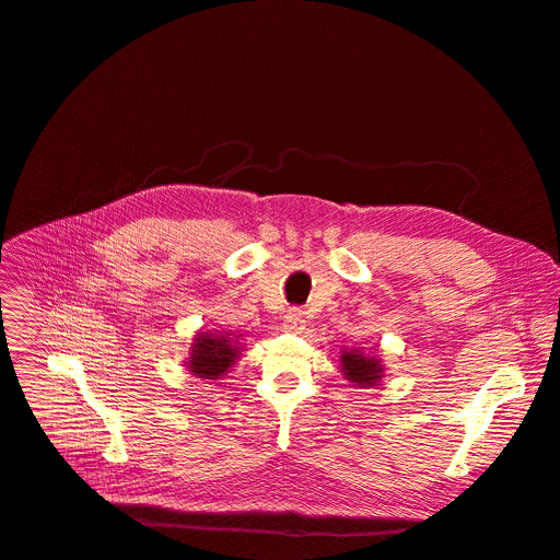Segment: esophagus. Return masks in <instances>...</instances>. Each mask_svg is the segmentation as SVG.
<instances>
[{
  "mask_svg": "<svg viewBox=\"0 0 560 560\" xmlns=\"http://www.w3.org/2000/svg\"><path fill=\"white\" fill-rule=\"evenodd\" d=\"M305 330V314L301 310H289L284 316V332L301 335Z\"/></svg>",
  "mask_w": 560,
  "mask_h": 560,
  "instance_id": "1",
  "label": "esophagus"
}]
</instances>
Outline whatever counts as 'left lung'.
Segmentation results:
<instances>
[{
	"instance_id": "obj_1",
	"label": "left lung",
	"mask_w": 560,
	"mask_h": 560,
	"mask_svg": "<svg viewBox=\"0 0 560 560\" xmlns=\"http://www.w3.org/2000/svg\"><path fill=\"white\" fill-rule=\"evenodd\" d=\"M339 366L343 378L355 387H376L385 378V364L376 353H364L360 349H341Z\"/></svg>"
}]
</instances>
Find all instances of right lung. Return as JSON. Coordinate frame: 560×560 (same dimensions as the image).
Returning a JSON list of instances; mask_svg holds the SVG:
<instances>
[{
	"instance_id": "obj_1",
	"label": "right lung",
	"mask_w": 560,
	"mask_h": 560,
	"mask_svg": "<svg viewBox=\"0 0 560 560\" xmlns=\"http://www.w3.org/2000/svg\"><path fill=\"white\" fill-rule=\"evenodd\" d=\"M242 335H232L223 330H207L194 337L186 369L196 378L219 381L232 369V364L242 355Z\"/></svg>"
}]
</instances>
